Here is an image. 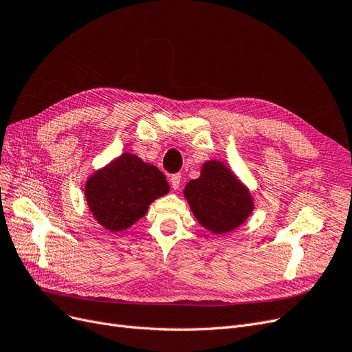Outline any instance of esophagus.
Listing matches in <instances>:
<instances>
[{
	"label": "esophagus",
	"instance_id": "1",
	"mask_svg": "<svg viewBox=\"0 0 352 352\" xmlns=\"http://www.w3.org/2000/svg\"><path fill=\"white\" fill-rule=\"evenodd\" d=\"M170 182H171V187L174 190H178L179 184H181V174H174L170 177Z\"/></svg>",
	"mask_w": 352,
	"mask_h": 352
}]
</instances>
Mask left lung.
<instances>
[{
  "mask_svg": "<svg viewBox=\"0 0 352 352\" xmlns=\"http://www.w3.org/2000/svg\"><path fill=\"white\" fill-rule=\"evenodd\" d=\"M184 195L198 223L217 234L234 230L253 210L249 191L219 161L206 162L200 178L186 186Z\"/></svg>",
  "mask_w": 352,
  "mask_h": 352,
  "instance_id": "left-lung-1",
  "label": "left lung"
}]
</instances>
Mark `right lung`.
Wrapping results in <instances>:
<instances>
[{"mask_svg":"<svg viewBox=\"0 0 352 352\" xmlns=\"http://www.w3.org/2000/svg\"><path fill=\"white\" fill-rule=\"evenodd\" d=\"M170 191L157 166L136 155L122 154L86 182V200L95 219L111 232L129 228L145 216L148 206Z\"/></svg>","mask_w":352,"mask_h":352,"instance_id":"obj_1","label":"right lung"}]
</instances>
